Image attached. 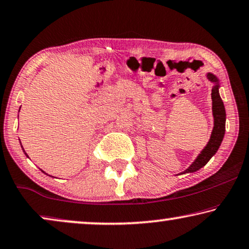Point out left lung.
I'll return each mask as SVG.
<instances>
[{
    "label": "left lung",
    "mask_w": 249,
    "mask_h": 249,
    "mask_svg": "<svg viewBox=\"0 0 249 249\" xmlns=\"http://www.w3.org/2000/svg\"><path fill=\"white\" fill-rule=\"evenodd\" d=\"M208 79L210 81L214 83L212 88V111H213V117H214V126H213V131L210 138V141L204 149L202 150L201 153L197 156V158L195 159L193 163L184 171V174L186 173H194V171L201 169L203 166H205L209 162V160L215 155V152L218 151L219 146L221 145V142L225 136L226 132V109L223 101L219 94V81L216 79L215 75H213L212 73H208Z\"/></svg>",
    "instance_id": "obj_1"
}]
</instances>
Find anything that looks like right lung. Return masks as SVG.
<instances>
[{"instance_id": "obj_1", "label": "right lung", "mask_w": 249, "mask_h": 249, "mask_svg": "<svg viewBox=\"0 0 249 249\" xmlns=\"http://www.w3.org/2000/svg\"><path fill=\"white\" fill-rule=\"evenodd\" d=\"M26 155H27V153H26Z\"/></svg>"}]
</instances>
